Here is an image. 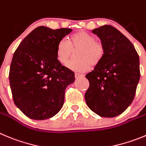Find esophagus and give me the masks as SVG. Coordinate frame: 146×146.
I'll use <instances>...</instances> for the list:
<instances>
[{
  "instance_id": "esophagus-1",
  "label": "esophagus",
  "mask_w": 146,
  "mask_h": 146,
  "mask_svg": "<svg viewBox=\"0 0 146 146\" xmlns=\"http://www.w3.org/2000/svg\"><path fill=\"white\" fill-rule=\"evenodd\" d=\"M83 76H84L83 74H79V73H75V74H74V77H75L76 79H78V78H80V77H82Z\"/></svg>"
}]
</instances>
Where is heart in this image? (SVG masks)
Listing matches in <instances>:
<instances>
[{
	"mask_svg": "<svg viewBox=\"0 0 146 146\" xmlns=\"http://www.w3.org/2000/svg\"><path fill=\"white\" fill-rule=\"evenodd\" d=\"M80 49L77 53L78 59L68 62L69 69L79 72L89 70L91 66H97L104 59L106 47L104 42L96 40L93 35L85 31H79L69 37V41L62 39L56 48V56L58 61L65 64L72 56L73 50Z\"/></svg>",
	"mask_w": 146,
	"mask_h": 146,
	"instance_id": "1",
	"label": "heart"
}]
</instances>
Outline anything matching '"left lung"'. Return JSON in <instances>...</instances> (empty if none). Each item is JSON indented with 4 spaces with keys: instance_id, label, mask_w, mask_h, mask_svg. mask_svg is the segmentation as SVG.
Returning a JSON list of instances; mask_svg holds the SVG:
<instances>
[{
    "instance_id": "1",
    "label": "left lung",
    "mask_w": 146,
    "mask_h": 146,
    "mask_svg": "<svg viewBox=\"0 0 146 146\" xmlns=\"http://www.w3.org/2000/svg\"><path fill=\"white\" fill-rule=\"evenodd\" d=\"M106 47L103 61L86 74L88 106L103 117L121 114L132 104L140 77L139 56L132 42L111 25L93 30Z\"/></svg>"
}]
</instances>
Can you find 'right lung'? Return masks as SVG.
<instances>
[{
	"mask_svg": "<svg viewBox=\"0 0 146 146\" xmlns=\"http://www.w3.org/2000/svg\"><path fill=\"white\" fill-rule=\"evenodd\" d=\"M71 32L68 28L38 27L14 52L9 70L12 97L29 118L49 119L62 108L65 90L74 82V73L58 61L56 48Z\"/></svg>",
	"mask_w": 146,
	"mask_h": 146,
	"instance_id": "1",
	"label": "right lung"
}]
</instances>
